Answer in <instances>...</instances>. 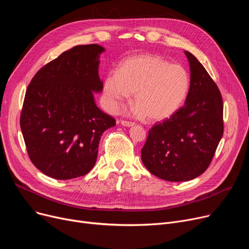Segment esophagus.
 Returning <instances> with one entry per match:
<instances>
[{"label":"esophagus","instance_id":"obj_1","mask_svg":"<svg viewBox=\"0 0 249 249\" xmlns=\"http://www.w3.org/2000/svg\"><path fill=\"white\" fill-rule=\"evenodd\" d=\"M121 124L124 125V126H127V127H129V126H133L135 124L134 123H132V122H126V121H122L121 122Z\"/></svg>","mask_w":249,"mask_h":249}]
</instances>
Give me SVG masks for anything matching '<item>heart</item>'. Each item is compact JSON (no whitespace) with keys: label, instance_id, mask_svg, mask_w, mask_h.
Returning <instances> with one entry per match:
<instances>
[{"label":"heart","instance_id":"b5f03b06","mask_svg":"<svg viewBox=\"0 0 249 249\" xmlns=\"http://www.w3.org/2000/svg\"><path fill=\"white\" fill-rule=\"evenodd\" d=\"M189 89V77L180 65L156 54H138L124 60L104 80L106 107L120 109L134 94L138 117L162 122L180 108Z\"/></svg>","mask_w":249,"mask_h":249}]
</instances>
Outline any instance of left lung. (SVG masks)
<instances>
[{
  "mask_svg": "<svg viewBox=\"0 0 249 249\" xmlns=\"http://www.w3.org/2000/svg\"><path fill=\"white\" fill-rule=\"evenodd\" d=\"M191 69L185 104L154 125L141 151L146 168L167 181H188L204 173L223 136V101L204 66L184 52Z\"/></svg>",
  "mask_w": 249,
  "mask_h": 249,
  "instance_id": "obj_1",
  "label": "left lung"
}]
</instances>
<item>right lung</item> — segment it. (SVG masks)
Wrapping results in <instances>:
<instances>
[{"label": "right lung", "instance_id": "1", "mask_svg": "<svg viewBox=\"0 0 249 249\" xmlns=\"http://www.w3.org/2000/svg\"><path fill=\"white\" fill-rule=\"evenodd\" d=\"M98 44L77 45L35 74L26 90L20 126L34 166L54 179L87 174L96 163L102 134L115 120L100 110Z\"/></svg>", "mask_w": 249, "mask_h": 249}]
</instances>
